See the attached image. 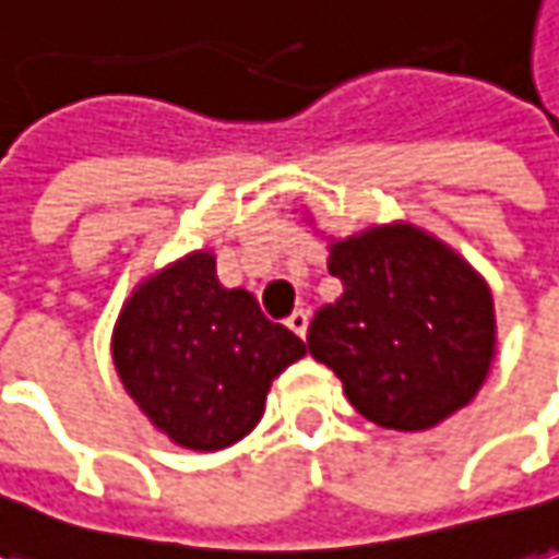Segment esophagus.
Returning <instances> with one entry per match:
<instances>
[{
  "label": "esophagus",
  "instance_id": "1",
  "mask_svg": "<svg viewBox=\"0 0 559 559\" xmlns=\"http://www.w3.org/2000/svg\"><path fill=\"white\" fill-rule=\"evenodd\" d=\"M287 328L294 330L296 336H306V330H309V311L296 309L294 314L287 318Z\"/></svg>",
  "mask_w": 559,
  "mask_h": 559
}]
</instances>
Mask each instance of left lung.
<instances>
[{
  "mask_svg": "<svg viewBox=\"0 0 559 559\" xmlns=\"http://www.w3.org/2000/svg\"><path fill=\"white\" fill-rule=\"evenodd\" d=\"M328 269L343 296L314 311L306 343L364 419L425 431L468 404L496 355V311L453 248L391 223L333 241Z\"/></svg>",
  "mask_w": 559,
  "mask_h": 559,
  "instance_id": "left-lung-1",
  "label": "left lung"
}]
</instances>
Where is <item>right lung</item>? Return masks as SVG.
Wrapping results in <instances>:
<instances>
[{
  "label": "right lung",
  "instance_id": "1",
  "mask_svg": "<svg viewBox=\"0 0 559 559\" xmlns=\"http://www.w3.org/2000/svg\"><path fill=\"white\" fill-rule=\"evenodd\" d=\"M302 355L306 343L269 321L253 294L219 284L211 250L143 281L112 333L124 391L158 431L199 453L250 435L272 379Z\"/></svg>",
  "mask_w": 559,
  "mask_h": 559
}]
</instances>
